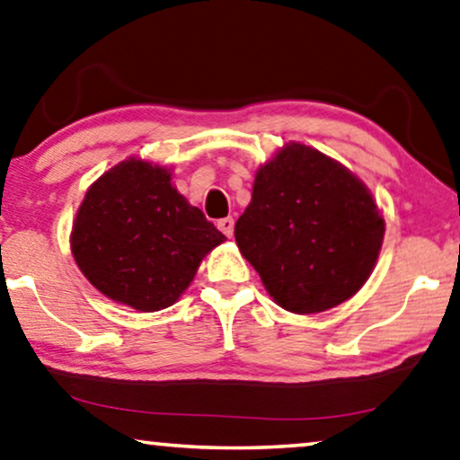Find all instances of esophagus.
I'll return each instance as SVG.
<instances>
[{"label": "esophagus", "instance_id": "obj_1", "mask_svg": "<svg viewBox=\"0 0 460 460\" xmlns=\"http://www.w3.org/2000/svg\"><path fill=\"white\" fill-rule=\"evenodd\" d=\"M217 227L221 229V233H225V235L231 237L233 235V227H235V221H233L231 217H225V218H221V221L217 223Z\"/></svg>", "mask_w": 460, "mask_h": 460}]
</instances>
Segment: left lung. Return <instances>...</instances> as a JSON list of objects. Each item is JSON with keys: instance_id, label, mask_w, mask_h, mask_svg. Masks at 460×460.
Instances as JSON below:
<instances>
[{"instance_id": "8db88e82", "label": "left lung", "mask_w": 460, "mask_h": 460, "mask_svg": "<svg viewBox=\"0 0 460 460\" xmlns=\"http://www.w3.org/2000/svg\"><path fill=\"white\" fill-rule=\"evenodd\" d=\"M384 218L353 173L304 144L260 167L235 242L285 310L316 314L355 296L372 272Z\"/></svg>"}]
</instances>
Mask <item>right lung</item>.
Segmentation results:
<instances>
[{
    "label": "right lung",
    "instance_id": "1",
    "mask_svg": "<svg viewBox=\"0 0 460 460\" xmlns=\"http://www.w3.org/2000/svg\"><path fill=\"white\" fill-rule=\"evenodd\" d=\"M223 239L200 208L177 194L167 169L129 159L86 191L72 253L102 296L156 312L175 304Z\"/></svg>",
    "mask_w": 460,
    "mask_h": 460
}]
</instances>
